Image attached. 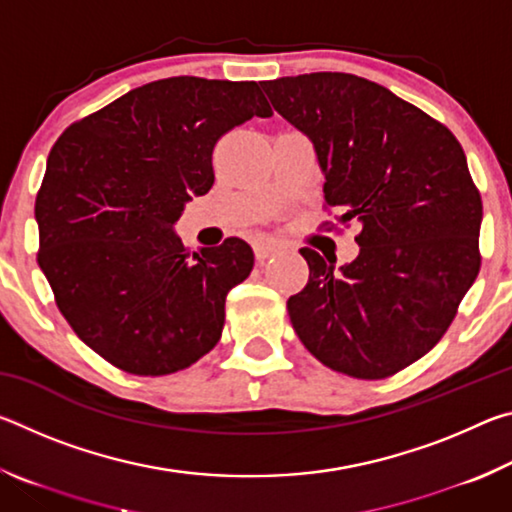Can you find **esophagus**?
<instances>
[{"label":"esophagus","mask_w":512,"mask_h":512,"mask_svg":"<svg viewBox=\"0 0 512 512\" xmlns=\"http://www.w3.org/2000/svg\"><path fill=\"white\" fill-rule=\"evenodd\" d=\"M277 248H280V246H277L275 241H257V244H255L257 262H264V259H268L273 253H277Z\"/></svg>","instance_id":"1"}]
</instances>
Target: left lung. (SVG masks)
<instances>
[{"label":"left lung","mask_w":512,"mask_h":512,"mask_svg":"<svg viewBox=\"0 0 512 512\" xmlns=\"http://www.w3.org/2000/svg\"><path fill=\"white\" fill-rule=\"evenodd\" d=\"M280 115L316 146L325 212L359 223L336 271L314 248L307 287L287 302L302 345L354 379H386L443 339L481 268L483 203L461 142L384 85L343 72L266 81ZM334 228V221H323Z\"/></svg>","instance_id":"obj_1"}]
</instances>
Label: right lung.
Segmentation results:
<instances>
[{
    "label": "right lung",
    "instance_id": "1",
    "mask_svg": "<svg viewBox=\"0 0 512 512\" xmlns=\"http://www.w3.org/2000/svg\"><path fill=\"white\" fill-rule=\"evenodd\" d=\"M271 115L255 81L173 76L76 119L51 146L38 264L69 327L110 366L162 377L219 343L253 248L230 237L196 253L171 228L212 189L216 142Z\"/></svg>",
    "mask_w": 512,
    "mask_h": 512
}]
</instances>
